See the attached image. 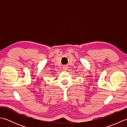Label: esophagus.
Returning a JSON list of instances; mask_svg holds the SVG:
<instances>
[{"label":"esophagus","instance_id":"esophagus-1","mask_svg":"<svg viewBox=\"0 0 127 127\" xmlns=\"http://www.w3.org/2000/svg\"><path fill=\"white\" fill-rule=\"evenodd\" d=\"M68 66H67V65H64L63 66V69L64 70H67V69H68Z\"/></svg>","mask_w":127,"mask_h":127}]
</instances>
